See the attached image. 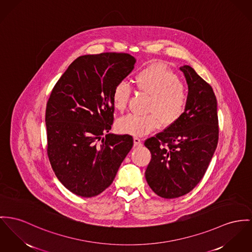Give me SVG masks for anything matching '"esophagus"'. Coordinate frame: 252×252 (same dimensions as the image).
Returning a JSON list of instances; mask_svg holds the SVG:
<instances>
[{
	"label": "esophagus",
	"instance_id": "34e87169",
	"mask_svg": "<svg viewBox=\"0 0 252 252\" xmlns=\"http://www.w3.org/2000/svg\"><path fill=\"white\" fill-rule=\"evenodd\" d=\"M134 143L135 146H141L142 145V139L138 136H134Z\"/></svg>",
	"mask_w": 252,
	"mask_h": 252
}]
</instances>
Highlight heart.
Masks as SVG:
<instances>
[{
	"mask_svg": "<svg viewBox=\"0 0 252 252\" xmlns=\"http://www.w3.org/2000/svg\"><path fill=\"white\" fill-rule=\"evenodd\" d=\"M136 88L151 98L148 115L130 114L118 119L117 128L120 133L144 135L161 125L176 123L185 115L188 103V93L177 75L160 64H153L138 71L134 76ZM132 87L125 81L115 86L112 100L115 109L123 112L128 104Z\"/></svg>",
	"mask_w": 252,
	"mask_h": 252,
	"instance_id": "heart-1",
	"label": "heart"
}]
</instances>
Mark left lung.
<instances>
[{
	"label": "left lung",
	"mask_w": 252,
	"mask_h": 252,
	"mask_svg": "<svg viewBox=\"0 0 252 252\" xmlns=\"http://www.w3.org/2000/svg\"><path fill=\"white\" fill-rule=\"evenodd\" d=\"M180 69L188 85L185 115L144 145L151 152L145 178L159 197L189 193L203 178L219 140L217 99L213 89L190 66Z\"/></svg>",
	"instance_id": "1"
}]
</instances>
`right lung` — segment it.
I'll return each mask as SVG.
<instances>
[{
	"label": "right lung",
	"mask_w": 252,
	"mask_h": 252,
	"mask_svg": "<svg viewBox=\"0 0 252 252\" xmlns=\"http://www.w3.org/2000/svg\"><path fill=\"white\" fill-rule=\"evenodd\" d=\"M128 53L75 59L53 87L46 109L48 157L60 183L77 196H97L114 182L134 144L110 133L115 86L134 69Z\"/></svg>",
	"instance_id": "1"
}]
</instances>
